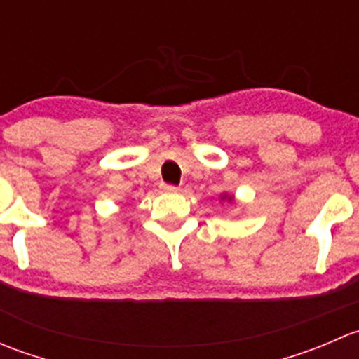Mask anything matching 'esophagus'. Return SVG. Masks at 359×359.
<instances>
[{"mask_svg":"<svg viewBox=\"0 0 359 359\" xmlns=\"http://www.w3.org/2000/svg\"><path fill=\"white\" fill-rule=\"evenodd\" d=\"M161 189L165 191V193H177V191H179V187L172 186V184H161Z\"/></svg>","mask_w":359,"mask_h":359,"instance_id":"esophagus-1","label":"esophagus"}]
</instances>
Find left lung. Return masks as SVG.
I'll return each mask as SVG.
<instances>
[{"label":"left lung","mask_w":359,"mask_h":359,"mask_svg":"<svg viewBox=\"0 0 359 359\" xmlns=\"http://www.w3.org/2000/svg\"><path fill=\"white\" fill-rule=\"evenodd\" d=\"M222 200H229V201H233V198H231V196H227V194H224V196H222Z\"/></svg>","instance_id":"8db88e82"}]
</instances>
